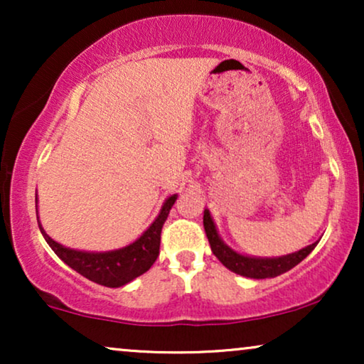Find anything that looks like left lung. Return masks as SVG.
Returning <instances> with one entry per match:
<instances>
[{
  "instance_id": "1",
  "label": "left lung",
  "mask_w": 364,
  "mask_h": 364,
  "mask_svg": "<svg viewBox=\"0 0 364 364\" xmlns=\"http://www.w3.org/2000/svg\"><path fill=\"white\" fill-rule=\"evenodd\" d=\"M203 228H205L208 243H210V248L218 260H220L223 265H225L228 270L242 277L248 278H257V280H262V278H273L282 275L288 270H291L293 267H296L303 258H306L313 252V248L316 247V243H311L301 250L295 253H288V255L283 257H273V258H258V257H247L242 255V253H237L232 250L227 243L218 235L215 223H213L210 212L203 210Z\"/></svg>"
}]
</instances>
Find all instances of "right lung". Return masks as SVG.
I'll use <instances>...</instances> for the list:
<instances>
[{
	"label": "right lung",
	"instance_id": "1",
	"mask_svg": "<svg viewBox=\"0 0 364 364\" xmlns=\"http://www.w3.org/2000/svg\"><path fill=\"white\" fill-rule=\"evenodd\" d=\"M176 200L177 196H171L164 202L161 213H159L156 220L152 222V225L136 242H132L131 245L124 248H119V250L111 252H81L74 250V248H68L61 245V243L54 242L44 232L41 223H39V217L38 225L44 240L48 242V245L53 248V252L68 267H71L73 270L81 273L82 277H86L87 280L94 283H99V285L109 288H117L132 282L134 278L142 275V273H146L154 265V262L157 260L159 247H161L162 227L166 223L168 212H171Z\"/></svg>",
	"mask_w": 364,
	"mask_h": 364
}]
</instances>
